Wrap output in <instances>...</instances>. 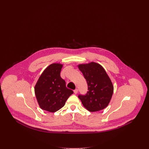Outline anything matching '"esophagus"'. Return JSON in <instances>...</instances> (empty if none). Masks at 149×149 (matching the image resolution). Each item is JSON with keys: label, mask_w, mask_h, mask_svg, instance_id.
I'll return each instance as SVG.
<instances>
[{"label": "esophagus", "mask_w": 149, "mask_h": 149, "mask_svg": "<svg viewBox=\"0 0 149 149\" xmlns=\"http://www.w3.org/2000/svg\"><path fill=\"white\" fill-rule=\"evenodd\" d=\"M78 92V89H75V90H74V93L76 94H77Z\"/></svg>", "instance_id": "obj_1"}]
</instances>
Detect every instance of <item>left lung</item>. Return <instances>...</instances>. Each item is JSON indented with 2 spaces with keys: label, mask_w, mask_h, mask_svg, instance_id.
Instances as JSON below:
<instances>
[{
  "label": "left lung",
  "mask_w": 149,
  "mask_h": 149,
  "mask_svg": "<svg viewBox=\"0 0 149 149\" xmlns=\"http://www.w3.org/2000/svg\"><path fill=\"white\" fill-rule=\"evenodd\" d=\"M85 79L88 91L78 98L90 112L105 108L109 104L113 92V86L104 68L99 64L91 63L78 66Z\"/></svg>",
  "instance_id": "1"
}]
</instances>
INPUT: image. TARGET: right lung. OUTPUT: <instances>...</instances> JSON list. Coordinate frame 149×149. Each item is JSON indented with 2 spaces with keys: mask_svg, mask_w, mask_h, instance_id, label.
Masks as SVG:
<instances>
[{
  "mask_svg": "<svg viewBox=\"0 0 149 149\" xmlns=\"http://www.w3.org/2000/svg\"><path fill=\"white\" fill-rule=\"evenodd\" d=\"M63 65L52 64L49 66L38 79L35 92L41 109L55 112L63 107L73 91L66 88V83L60 77Z\"/></svg>",
  "mask_w": 149,
  "mask_h": 149,
  "instance_id": "obj_1",
  "label": "right lung"
}]
</instances>
